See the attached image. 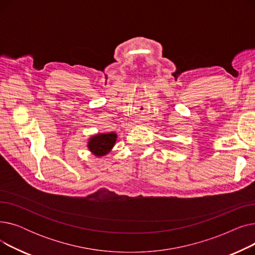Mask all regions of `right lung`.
Masks as SVG:
<instances>
[{
    "instance_id": "obj_1",
    "label": "right lung",
    "mask_w": 255,
    "mask_h": 255,
    "mask_svg": "<svg viewBox=\"0 0 255 255\" xmlns=\"http://www.w3.org/2000/svg\"><path fill=\"white\" fill-rule=\"evenodd\" d=\"M117 134L114 132L101 133V134L94 135L90 138L88 148L95 156H104L109 153L115 145Z\"/></svg>"
}]
</instances>
